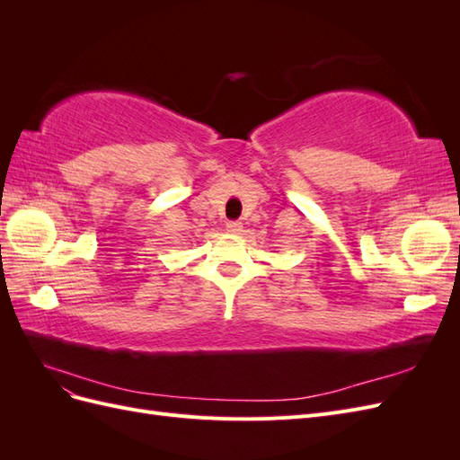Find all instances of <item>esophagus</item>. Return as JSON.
Segmentation results:
<instances>
[{"label": "esophagus", "instance_id": "obj_1", "mask_svg": "<svg viewBox=\"0 0 460 460\" xmlns=\"http://www.w3.org/2000/svg\"><path fill=\"white\" fill-rule=\"evenodd\" d=\"M226 230L230 232V234H240L242 232V222H228L226 225Z\"/></svg>", "mask_w": 460, "mask_h": 460}]
</instances>
